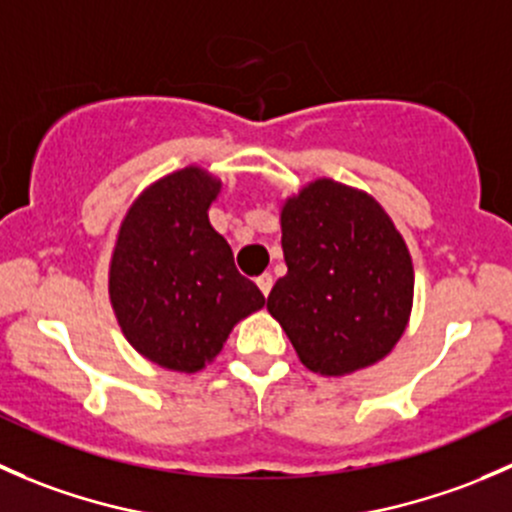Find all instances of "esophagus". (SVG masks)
<instances>
[{
  "label": "esophagus",
  "instance_id": "34e87169",
  "mask_svg": "<svg viewBox=\"0 0 512 512\" xmlns=\"http://www.w3.org/2000/svg\"><path fill=\"white\" fill-rule=\"evenodd\" d=\"M255 282H257V287H260V292L265 294V297H267V294H270L272 285H275V280H272V275H270V272H265V275H260V277H257Z\"/></svg>",
  "mask_w": 512,
  "mask_h": 512
}]
</instances>
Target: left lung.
<instances>
[{
    "label": "left lung",
    "instance_id": "obj_1",
    "mask_svg": "<svg viewBox=\"0 0 512 512\" xmlns=\"http://www.w3.org/2000/svg\"><path fill=\"white\" fill-rule=\"evenodd\" d=\"M287 275L267 297L299 361L344 376L384 359L411 317L414 265L404 237L364 190L319 178L280 213Z\"/></svg>",
    "mask_w": 512,
    "mask_h": 512
}]
</instances>
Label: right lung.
Here are the masks:
<instances>
[{
    "label": "right lung",
    "instance_id": "add662e5",
    "mask_svg": "<svg viewBox=\"0 0 512 512\" xmlns=\"http://www.w3.org/2000/svg\"><path fill=\"white\" fill-rule=\"evenodd\" d=\"M220 188L198 165L175 170L133 200L118 230L111 307L128 344L163 369L200 371L232 327L265 304L208 220Z\"/></svg>",
    "mask_w": 512,
    "mask_h": 512
}]
</instances>
